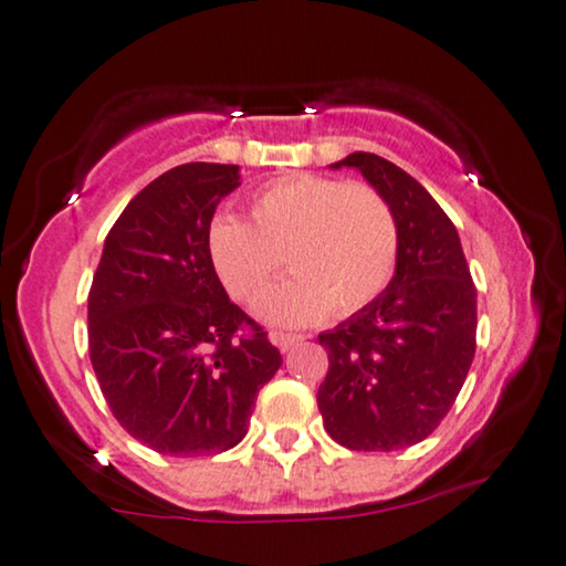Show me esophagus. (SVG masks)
<instances>
[{
  "label": "esophagus",
  "mask_w": 566,
  "mask_h": 566,
  "mask_svg": "<svg viewBox=\"0 0 566 566\" xmlns=\"http://www.w3.org/2000/svg\"><path fill=\"white\" fill-rule=\"evenodd\" d=\"M269 340H272L282 353H286V350H292L294 345H300L302 337L290 335V333H269Z\"/></svg>",
  "instance_id": "esophagus-1"
}]
</instances>
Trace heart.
<instances>
[{"label": "heart", "mask_w": 566, "mask_h": 566, "mask_svg": "<svg viewBox=\"0 0 566 566\" xmlns=\"http://www.w3.org/2000/svg\"><path fill=\"white\" fill-rule=\"evenodd\" d=\"M208 254L231 297L251 302L286 261L290 280L269 290L259 315L310 325L327 312L350 315L391 282L399 259L394 210L376 190L337 177L297 172L251 196V223L218 213Z\"/></svg>", "instance_id": "obj_1"}]
</instances>
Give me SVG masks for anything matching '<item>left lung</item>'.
I'll return each mask as SVG.
<instances>
[{
	"label": "left lung",
	"instance_id": "obj_1",
	"mask_svg": "<svg viewBox=\"0 0 566 566\" xmlns=\"http://www.w3.org/2000/svg\"><path fill=\"white\" fill-rule=\"evenodd\" d=\"M353 167L394 210L399 259L386 290L333 331L317 407L327 434L358 452L403 450L440 427L475 356L478 292L458 229L389 159L353 151Z\"/></svg>",
	"mask_w": 566,
	"mask_h": 566
}]
</instances>
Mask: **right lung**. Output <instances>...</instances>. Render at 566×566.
Instances as JSON below:
<instances>
[{
  "label": "right lung",
  "mask_w": 566,
  "mask_h": 566,
  "mask_svg": "<svg viewBox=\"0 0 566 566\" xmlns=\"http://www.w3.org/2000/svg\"><path fill=\"white\" fill-rule=\"evenodd\" d=\"M239 185V165L188 163L159 175L108 231L91 284L88 348L101 391L126 432L159 454L198 458L239 444L259 389L282 366L208 254L218 202Z\"/></svg>",
  "instance_id": "obj_1"
}]
</instances>
